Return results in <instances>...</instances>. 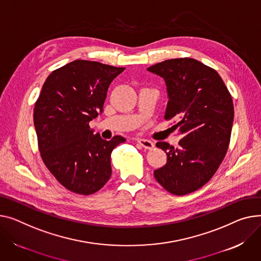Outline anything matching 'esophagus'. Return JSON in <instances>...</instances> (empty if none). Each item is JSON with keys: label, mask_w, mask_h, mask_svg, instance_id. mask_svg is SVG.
I'll list each match as a JSON object with an SVG mask.
<instances>
[{"label": "esophagus", "mask_w": 261, "mask_h": 261, "mask_svg": "<svg viewBox=\"0 0 261 261\" xmlns=\"http://www.w3.org/2000/svg\"><path fill=\"white\" fill-rule=\"evenodd\" d=\"M137 143L140 144L143 148L148 149V150H151V149L154 148V144L151 141H149V140H144V138H138Z\"/></svg>", "instance_id": "34e87169"}]
</instances>
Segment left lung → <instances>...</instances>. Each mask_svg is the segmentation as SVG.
Wrapping results in <instances>:
<instances>
[{
  "label": "left lung",
  "mask_w": 261,
  "mask_h": 261,
  "mask_svg": "<svg viewBox=\"0 0 261 261\" xmlns=\"http://www.w3.org/2000/svg\"><path fill=\"white\" fill-rule=\"evenodd\" d=\"M147 70L164 79L165 118H178L174 127L181 135L178 148L156 143L166 151L167 164L154 177L170 193L186 195L209 181L224 159L234 119L232 96L217 71L194 59L167 60Z\"/></svg>",
  "instance_id": "obj_1"
}]
</instances>
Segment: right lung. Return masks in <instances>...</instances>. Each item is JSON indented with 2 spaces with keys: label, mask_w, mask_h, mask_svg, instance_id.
Returning a JSON list of instances; mask_svg holds the SVG:
<instances>
[{
  "label": "right lung",
  "mask_w": 261,
  "mask_h": 261,
  "mask_svg": "<svg viewBox=\"0 0 261 261\" xmlns=\"http://www.w3.org/2000/svg\"><path fill=\"white\" fill-rule=\"evenodd\" d=\"M125 68L76 60L46 79L33 111L42 160L66 189L93 194L111 176V153L123 136L102 140L89 127L101 114L111 82Z\"/></svg>",
  "instance_id": "obj_1"
}]
</instances>
